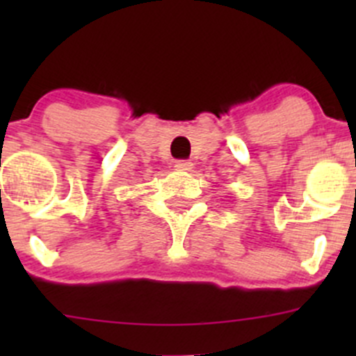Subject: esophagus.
Instances as JSON below:
<instances>
[{
  "label": "esophagus",
  "instance_id": "obj_1",
  "mask_svg": "<svg viewBox=\"0 0 356 356\" xmlns=\"http://www.w3.org/2000/svg\"><path fill=\"white\" fill-rule=\"evenodd\" d=\"M175 170H184V172H191L193 168H195V165H193V161H188V160H179L175 161Z\"/></svg>",
  "mask_w": 356,
  "mask_h": 356
}]
</instances>
